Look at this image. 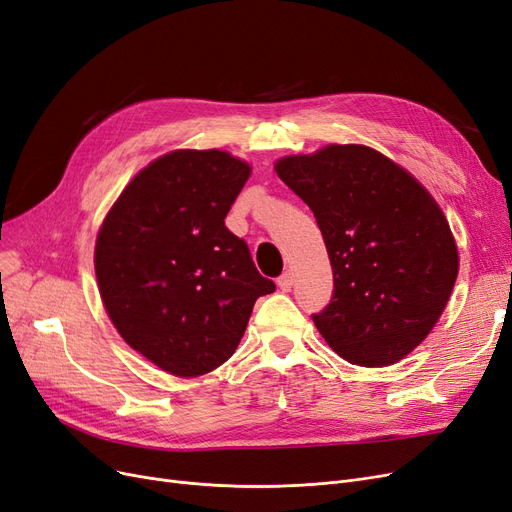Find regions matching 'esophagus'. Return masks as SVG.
<instances>
[{
  "label": "esophagus",
  "mask_w": 512,
  "mask_h": 512,
  "mask_svg": "<svg viewBox=\"0 0 512 512\" xmlns=\"http://www.w3.org/2000/svg\"><path fill=\"white\" fill-rule=\"evenodd\" d=\"M277 285H279V290H281V292H290V290H292V285H294V277H292V273H283V275L277 279Z\"/></svg>",
  "instance_id": "obj_1"
}]
</instances>
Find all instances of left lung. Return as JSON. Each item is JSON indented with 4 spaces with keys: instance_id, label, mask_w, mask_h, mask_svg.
I'll use <instances>...</instances> for the list:
<instances>
[{
    "instance_id": "1",
    "label": "left lung",
    "mask_w": 512,
    "mask_h": 512,
    "mask_svg": "<svg viewBox=\"0 0 512 512\" xmlns=\"http://www.w3.org/2000/svg\"><path fill=\"white\" fill-rule=\"evenodd\" d=\"M317 218L334 294L315 327L342 359L401 361L431 334L452 296L458 245L422 182L365 145H325L275 161Z\"/></svg>"
}]
</instances>
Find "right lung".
I'll use <instances>...</instances> for the list:
<instances>
[{
    "mask_svg": "<svg viewBox=\"0 0 512 512\" xmlns=\"http://www.w3.org/2000/svg\"><path fill=\"white\" fill-rule=\"evenodd\" d=\"M248 161L178 149L142 168L102 220L94 271L119 336L159 370L197 378L227 361L256 298L275 292L227 227Z\"/></svg>",
    "mask_w": 512,
    "mask_h": 512,
    "instance_id": "1",
    "label": "right lung"
}]
</instances>
